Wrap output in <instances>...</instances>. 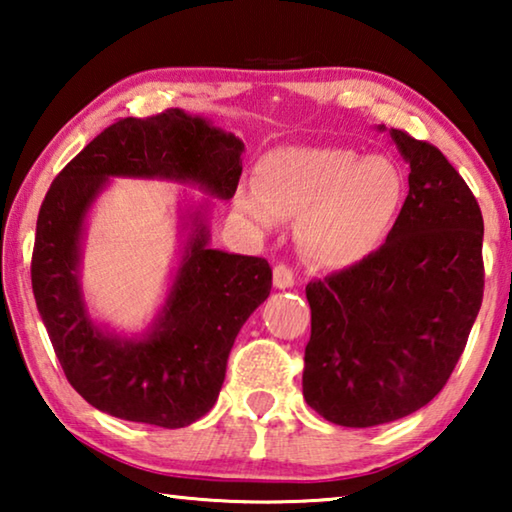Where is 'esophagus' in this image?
I'll list each match as a JSON object with an SVG mask.
<instances>
[{
	"label": "esophagus",
	"mask_w": 512,
	"mask_h": 512,
	"mask_svg": "<svg viewBox=\"0 0 512 512\" xmlns=\"http://www.w3.org/2000/svg\"><path fill=\"white\" fill-rule=\"evenodd\" d=\"M296 282V275H293V268L287 264H277L273 268V284L277 289H289Z\"/></svg>",
	"instance_id": "34e87169"
}]
</instances>
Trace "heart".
I'll return each mask as SVG.
<instances>
[{
	"label": "heart",
	"instance_id": "b5f03b06",
	"mask_svg": "<svg viewBox=\"0 0 512 512\" xmlns=\"http://www.w3.org/2000/svg\"><path fill=\"white\" fill-rule=\"evenodd\" d=\"M404 173L386 155L343 146H293L262 160L257 183L237 189V207L273 228L300 216L298 244L323 266H352L375 253L400 216Z\"/></svg>",
	"mask_w": 512,
	"mask_h": 512
}]
</instances>
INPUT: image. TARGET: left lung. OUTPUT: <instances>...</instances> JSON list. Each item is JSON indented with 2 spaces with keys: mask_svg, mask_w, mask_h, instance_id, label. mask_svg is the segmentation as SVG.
I'll use <instances>...</instances> for the list:
<instances>
[{
  "mask_svg": "<svg viewBox=\"0 0 512 512\" xmlns=\"http://www.w3.org/2000/svg\"><path fill=\"white\" fill-rule=\"evenodd\" d=\"M409 194L386 244L307 284L302 393L325 420L377 427L422 409L452 377L483 300V216L436 146L391 128Z\"/></svg>",
  "mask_w": 512,
  "mask_h": 512,
  "instance_id": "obj_1",
  "label": "left lung"
}]
</instances>
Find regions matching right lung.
Listing matches in <instances>:
<instances>
[{
    "mask_svg": "<svg viewBox=\"0 0 512 512\" xmlns=\"http://www.w3.org/2000/svg\"><path fill=\"white\" fill-rule=\"evenodd\" d=\"M244 144L201 117L171 108L117 119L76 155L40 205L31 284L54 352L74 391L121 420L180 429L212 409L241 325L271 293L264 257L207 248L201 214L167 305L142 341H119L92 323L76 266L88 207L108 176L189 180L232 198Z\"/></svg>",
    "mask_w": 512,
    "mask_h": 512,
    "instance_id": "1",
    "label": "right lung"
}]
</instances>
